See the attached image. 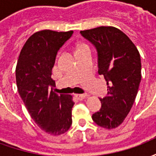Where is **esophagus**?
Segmentation results:
<instances>
[{
    "mask_svg": "<svg viewBox=\"0 0 156 156\" xmlns=\"http://www.w3.org/2000/svg\"><path fill=\"white\" fill-rule=\"evenodd\" d=\"M87 96H88V95L85 94H75V97L78 98V100H83V99L86 98Z\"/></svg>",
    "mask_w": 156,
    "mask_h": 156,
    "instance_id": "esophagus-1",
    "label": "esophagus"
}]
</instances>
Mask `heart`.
Returning <instances> with one entry per match:
<instances>
[{
  "instance_id": "b5f03b06",
  "label": "heart",
  "mask_w": 156,
  "mask_h": 156,
  "mask_svg": "<svg viewBox=\"0 0 156 156\" xmlns=\"http://www.w3.org/2000/svg\"><path fill=\"white\" fill-rule=\"evenodd\" d=\"M86 47H88V46L85 44V43H82V44H80L79 46H78V49H80V48H86Z\"/></svg>"
}]
</instances>
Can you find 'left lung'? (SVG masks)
Returning a JSON list of instances; mask_svg holds the SVG:
<instances>
[{"mask_svg":"<svg viewBox=\"0 0 156 156\" xmlns=\"http://www.w3.org/2000/svg\"><path fill=\"white\" fill-rule=\"evenodd\" d=\"M98 51V73L104 75L108 95L100 98V110L93 115L96 124L107 129L119 126L130 111L141 80L140 55L134 42L115 27L81 31Z\"/></svg>","mask_w":156,"mask_h":156,"instance_id":"left-lung-1","label":"left lung"}]
</instances>
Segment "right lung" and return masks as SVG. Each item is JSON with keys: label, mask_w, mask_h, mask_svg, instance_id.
I'll return each mask as SVG.
<instances>
[{"label": "right lung", "mask_w": 156, "mask_h": 156, "mask_svg": "<svg viewBox=\"0 0 156 156\" xmlns=\"http://www.w3.org/2000/svg\"><path fill=\"white\" fill-rule=\"evenodd\" d=\"M73 33L51 30L33 33L22 48L16 67V86L26 108L42 130L54 136L66 133L72 124L73 97L52 91L51 70L59 48Z\"/></svg>", "instance_id": "right-lung-1"}]
</instances>
